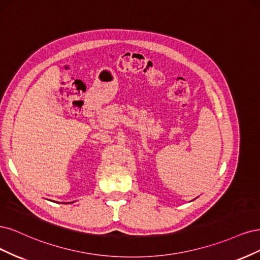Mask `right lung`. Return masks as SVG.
<instances>
[{
	"mask_svg": "<svg viewBox=\"0 0 260 260\" xmlns=\"http://www.w3.org/2000/svg\"><path fill=\"white\" fill-rule=\"evenodd\" d=\"M69 203H73V202H69ZM64 204H68V203H64Z\"/></svg>",
	"mask_w": 260,
	"mask_h": 260,
	"instance_id": "add662e5",
	"label": "right lung"
}]
</instances>
